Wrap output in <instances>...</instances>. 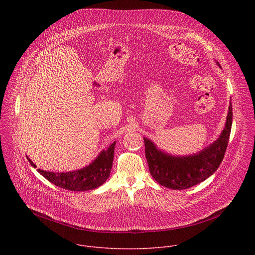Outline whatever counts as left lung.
<instances>
[{
    "mask_svg": "<svg viewBox=\"0 0 255 255\" xmlns=\"http://www.w3.org/2000/svg\"><path fill=\"white\" fill-rule=\"evenodd\" d=\"M221 68L218 62H216ZM225 128L218 138L197 153L176 156L167 153L147 137H143L149 171L159 184L171 189H186L212 176L223 161L230 138L233 108L230 102Z\"/></svg>",
    "mask_w": 255,
    "mask_h": 255,
    "instance_id": "1",
    "label": "left lung"
}]
</instances>
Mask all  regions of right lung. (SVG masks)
<instances>
[{"instance_id":"add662e5","label":"right lung","mask_w":255,"mask_h":255,"mask_svg":"<svg viewBox=\"0 0 255 255\" xmlns=\"http://www.w3.org/2000/svg\"><path fill=\"white\" fill-rule=\"evenodd\" d=\"M115 146L116 141L106 150H102L89 165L78 170L62 173L49 172L41 169L37 171L49 182L61 188L72 191L92 190L101 186L109 178L113 166ZM27 160L33 168H36V165L28 157Z\"/></svg>"}]
</instances>
